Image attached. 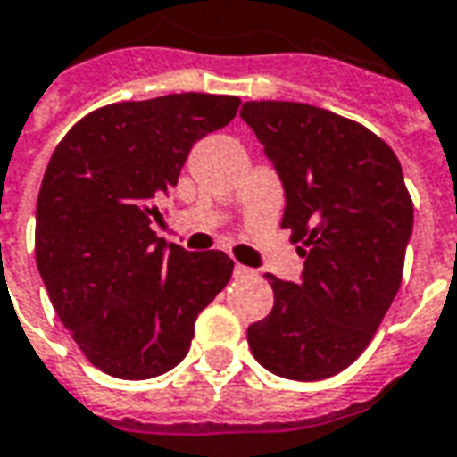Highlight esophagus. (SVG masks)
<instances>
[{"label":"esophagus","instance_id":"esophagus-1","mask_svg":"<svg viewBox=\"0 0 457 457\" xmlns=\"http://www.w3.org/2000/svg\"><path fill=\"white\" fill-rule=\"evenodd\" d=\"M257 274L254 269L245 267V264H235V278H252Z\"/></svg>","mask_w":457,"mask_h":457}]
</instances>
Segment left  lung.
Segmentation results:
<instances>
[{
	"instance_id": "8db88e82",
	"label": "left lung",
	"mask_w": 457,
	"mask_h": 457,
	"mask_svg": "<svg viewBox=\"0 0 457 457\" xmlns=\"http://www.w3.org/2000/svg\"><path fill=\"white\" fill-rule=\"evenodd\" d=\"M239 117L277 166L281 228L306 257L301 284L267 274L274 308L247 328L269 372L318 382L372 343L402 287L413 203L392 146L360 121L301 103H245Z\"/></svg>"
}]
</instances>
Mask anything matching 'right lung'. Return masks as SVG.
<instances>
[{
	"mask_svg": "<svg viewBox=\"0 0 457 457\" xmlns=\"http://www.w3.org/2000/svg\"><path fill=\"white\" fill-rule=\"evenodd\" d=\"M239 97L180 93L85 114L55 146L36 203V267L80 353L120 379L188 354L203 308L232 277L225 252H186L151 229L193 144Z\"/></svg>",
	"mask_w": 457,
	"mask_h": 457,
	"instance_id": "add662e5",
	"label": "right lung"
}]
</instances>
